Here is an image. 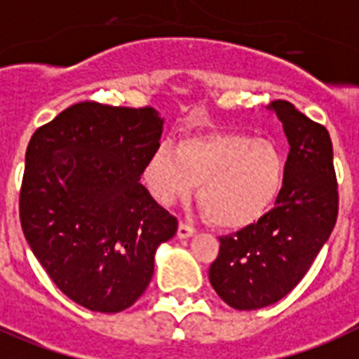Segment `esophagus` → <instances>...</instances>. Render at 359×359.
Returning a JSON list of instances; mask_svg holds the SVG:
<instances>
[{
    "label": "esophagus",
    "mask_w": 359,
    "mask_h": 359,
    "mask_svg": "<svg viewBox=\"0 0 359 359\" xmlns=\"http://www.w3.org/2000/svg\"><path fill=\"white\" fill-rule=\"evenodd\" d=\"M197 233L194 226L186 224V222H180L179 224V230H177V237L179 239H189V237H194Z\"/></svg>",
    "instance_id": "obj_1"
}]
</instances>
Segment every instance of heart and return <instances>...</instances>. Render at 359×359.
Masks as SVG:
<instances>
[{
  "mask_svg": "<svg viewBox=\"0 0 359 359\" xmlns=\"http://www.w3.org/2000/svg\"><path fill=\"white\" fill-rule=\"evenodd\" d=\"M287 162L268 138L246 133H206L182 138L175 149L162 142L144 165V182L162 206L188 201L198 189L208 219L222 228H248L281 197Z\"/></svg>",
  "mask_w": 359,
  "mask_h": 359,
  "instance_id": "b5f03b06",
  "label": "heart"
}]
</instances>
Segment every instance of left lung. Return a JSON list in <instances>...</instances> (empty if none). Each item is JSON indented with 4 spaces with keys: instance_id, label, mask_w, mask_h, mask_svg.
Returning a JSON list of instances; mask_svg holds the SVG:
<instances>
[{
    "instance_id": "1",
    "label": "left lung",
    "mask_w": 359,
    "mask_h": 359,
    "mask_svg": "<svg viewBox=\"0 0 359 359\" xmlns=\"http://www.w3.org/2000/svg\"><path fill=\"white\" fill-rule=\"evenodd\" d=\"M268 109L287 135V179L276 206L255 224L219 237L210 283L226 305L257 310L287 296L305 277L338 219V184L327 129L290 102Z\"/></svg>"
}]
</instances>
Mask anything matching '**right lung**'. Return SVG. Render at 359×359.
<instances>
[{"instance_id":"right-lung-1","label":"right lung","mask_w":359,"mask_h":359,"mask_svg":"<svg viewBox=\"0 0 359 359\" xmlns=\"http://www.w3.org/2000/svg\"><path fill=\"white\" fill-rule=\"evenodd\" d=\"M153 107L80 102L36 129L25 153L20 221L60 290L93 312L133 305L177 219L140 182L161 144Z\"/></svg>"}]
</instances>
